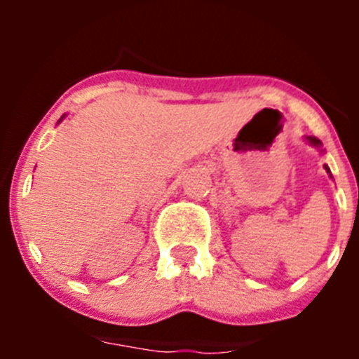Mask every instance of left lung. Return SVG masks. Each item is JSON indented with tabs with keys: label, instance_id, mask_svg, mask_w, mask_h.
<instances>
[{
	"label": "left lung",
	"instance_id": "1",
	"mask_svg": "<svg viewBox=\"0 0 359 359\" xmlns=\"http://www.w3.org/2000/svg\"><path fill=\"white\" fill-rule=\"evenodd\" d=\"M307 142H309V144L315 145V147H320V145H322V142H320L318 138H315V136H307ZM323 167H325V170H327V174H329V176H331V170H329L327 165H323ZM331 177H332V176H331Z\"/></svg>",
	"mask_w": 359,
	"mask_h": 359
}]
</instances>
